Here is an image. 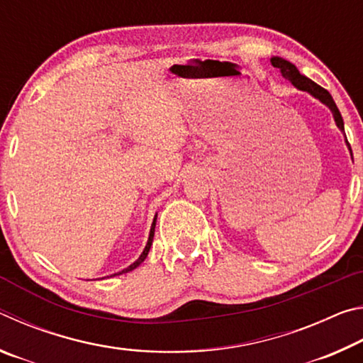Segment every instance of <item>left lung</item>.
Masks as SVG:
<instances>
[{
    "instance_id": "obj_1",
    "label": "left lung",
    "mask_w": 363,
    "mask_h": 363,
    "mask_svg": "<svg viewBox=\"0 0 363 363\" xmlns=\"http://www.w3.org/2000/svg\"><path fill=\"white\" fill-rule=\"evenodd\" d=\"M270 64H272L275 69H279L280 73H281V77L288 79V82H290L294 86V88H298L301 91H306V93H309L311 96H314L315 99H318L322 104H325V106H327L331 110V113H333L336 126L340 128L341 131H344L342 116L340 113V110H337V107H336L333 97H331V94L328 93L327 89L322 88V86H318L317 83H314L312 79H309L307 77L301 75L296 67H294L291 62H288V60H285V59L272 57V59H270ZM346 144L349 147V150H351V145H349L347 139H346Z\"/></svg>"
}]
</instances>
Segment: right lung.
<instances>
[{"label":"right lung","instance_id":"1","mask_svg":"<svg viewBox=\"0 0 363 363\" xmlns=\"http://www.w3.org/2000/svg\"><path fill=\"white\" fill-rule=\"evenodd\" d=\"M155 224H157V214H155V218H153V223H152V227H150V233H149V240H147V245H145V248H144V251L143 253H140V256L138 257V261H134L131 266H128L126 269H123L121 272H116V274H113V275H121V274H126V272H131V270H134L136 269L139 264H143L144 262V259L147 257V255H149V251H150V247H152V242H153V233H155Z\"/></svg>","mask_w":363,"mask_h":363}]
</instances>
